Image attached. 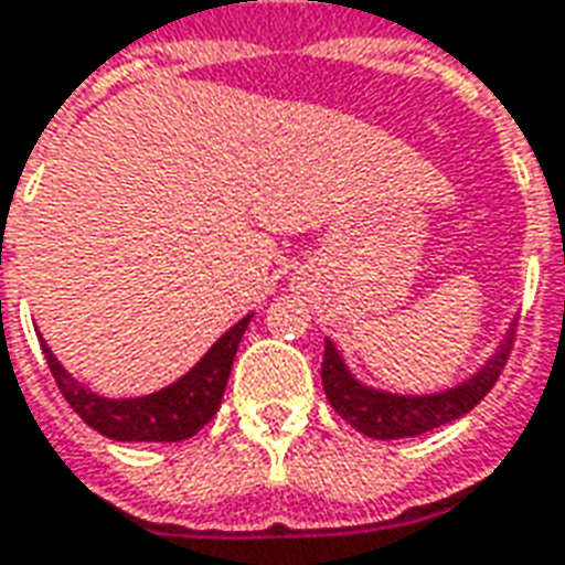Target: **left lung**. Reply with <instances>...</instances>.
<instances>
[{"instance_id": "8db88e82", "label": "left lung", "mask_w": 565, "mask_h": 565, "mask_svg": "<svg viewBox=\"0 0 565 565\" xmlns=\"http://www.w3.org/2000/svg\"><path fill=\"white\" fill-rule=\"evenodd\" d=\"M511 347H514V328H508L505 340L499 343L493 359L466 383L447 392H435V395H395V392L371 390L365 383H359L350 374V367L343 365L334 343L326 340L322 386H326L331 407L367 438H380V441L414 438L423 431L438 429L444 423L466 417L468 411L495 386Z\"/></svg>"}]
</instances>
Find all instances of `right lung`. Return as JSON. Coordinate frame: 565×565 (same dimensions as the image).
Segmentation results:
<instances>
[{
	"label": "right lung",
	"mask_w": 565,
	"mask_h": 565,
	"mask_svg": "<svg viewBox=\"0 0 565 565\" xmlns=\"http://www.w3.org/2000/svg\"><path fill=\"white\" fill-rule=\"evenodd\" d=\"M249 319L252 313L243 316L237 326L215 340L210 353L203 355L185 377L142 398H103L82 386L60 365L45 340H42V350H45L47 367L57 380L63 398L90 429H97L111 441H185L215 417Z\"/></svg>",
	"instance_id": "1"
}]
</instances>
